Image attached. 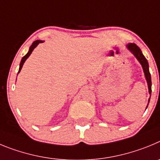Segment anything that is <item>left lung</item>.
<instances>
[{
  "label": "left lung",
  "instance_id": "left-lung-1",
  "mask_svg": "<svg viewBox=\"0 0 160 160\" xmlns=\"http://www.w3.org/2000/svg\"><path fill=\"white\" fill-rule=\"evenodd\" d=\"M127 48H128V49L129 51H130L131 52H132V54L136 57V59L139 60V62L140 63V64L142 65L143 72H144L145 78H146L147 80V83H148L149 94L151 95L152 94V78H151V74H150V72H149V65H148V60H147V59L145 58L144 56L143 55V53H142V52H141L140 48H139L136 44H134V43H130V44H128V45H127ZM150 98H149V100H148V103H149V101H150ZM148 106H147V108H148Z\"/></svg>",
  "mask_w": 160,
  "mask_h": 160
}]
</instances>
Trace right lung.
<instances>
[{"label":"right lung","mask_w":160,"mask_h":160,"mask_svg":"<svg viewBox=\"0 0 160 160\" xmlns=\"http://www.w3.org/2000/svg\"><path fill=\"white\" fill-rule=\"evenodd\" d=\"M43 42H44V41H39V40H37V41H34V42L32 43V45L30 46L29 50H28V53H27L26 55L24 56V57H23L22 59H21V63H20V68H19V71H18V73H19L20 72H21V68H22V67H23V64H24V63L25 62V60H26L27 59H28V57H29L30 55H31L32 52L33 51L34 48H35L36 47H37V46L39 44H41V43H43Z\"/></svg>","instance_id":"right-lung-1"}]
</instances>
